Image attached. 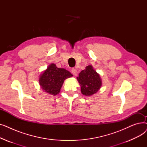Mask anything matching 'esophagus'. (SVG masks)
I'll list each match as a JSON object with an SVG mask.
<instances>
[{
  "label": "esophagus",
  "mask_w": 147,
  "mask_h": 147,
  "mask_svg": "<svg viewBox=\"0 0 147 147\" xmlns=\"http://www.w3.org/2000/svg\"><path fill=\"white\" fill-rule=\"evenodd\" d=\"M72 73L74 75V76H77L78 75V70L76 68H73L72 70H71Z\"/></svg>",
  "instance_id": "esophagus-1"
}]
</instances>
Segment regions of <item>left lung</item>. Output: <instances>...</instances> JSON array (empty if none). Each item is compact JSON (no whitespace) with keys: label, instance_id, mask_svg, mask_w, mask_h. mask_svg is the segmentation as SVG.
<instances>
[{"label":"left lung","instance_id":"left-lung-1","mask_svg":"<svg viewBox=\"0 0 147 147\" xmlns=\"http://www.w3.org/2000/svg\"><path fill=\"white\" fill-rule=\"evenodd\" d=\"M81 86V92L85 96H91L96 94L102 86L100 76L91 65L86 67L77 78Z\"/></svg>","mask_w":147,"mask_h":147}]
</instances>
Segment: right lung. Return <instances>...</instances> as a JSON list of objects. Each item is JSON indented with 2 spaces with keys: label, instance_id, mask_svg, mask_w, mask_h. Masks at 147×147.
<instances>
[{
  "label": "right lung",
  "instance_id": "obj_1",
  "mask_svg": "<svg viewBox=\"0 0 147 147\" xmlns=\"http://www.w3.org/2000/svg\"><path fill=\"white\" fill-rule=\"evenodd\" d=\"M72 76L71 73L65 69L58 68L52 63L40 74L38 81L45 92L55 96L59 93L64 80Z\"/></svg>",
  "mask_w": 147,
  "mask_h": 147
}]
</instances>
